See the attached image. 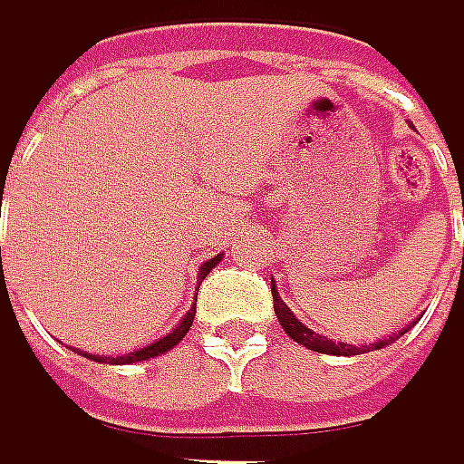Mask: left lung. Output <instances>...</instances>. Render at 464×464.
Returning a JSON list of instances; mask_svg holds the SVG:
<instances>
[{
    "label": "left lung",
    "instance_id": "left-lung-1",
    "mask_svg": "<svg viewBox=\"0 0 464 464\" xmlns=\"http://www.w3.org/2000/svg\"><path fill=\"white\" fill-rule=\"evenodd\" d=\"M272 300H275V314H277V322H280V327L288 333V338H294L296 343H303L305 349H314V352H319V354H338V357H349V354H362V352H374V349H382V346H388V343H393V341H399V335H404V333H410V327H415V322L412 324H407L404 330H399V333H393V335H388V338H382V341H374V343H369V346H352V343H343V341H327L324 335H319V333H314L311 327H305L300 319H296L294 314H291V308L280 300V294H277V288H275V280H272Z\"/></svg>",
    "mask_w": 464,
    "mask_h": 464
}]
</instances>
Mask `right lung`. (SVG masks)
Returning <instances> with one entry per match:
<instances>
[{"mask_svg":"<svg viewBox=\"0 0 464 464\" xmlns=\"http://www.w3.org/2000/svg\"><path fill=\"white\" fill-rule=\"evenodd\" d=\"M2 200V198H0ZM219 258H222V253L219 256H214V258H208L203 266H200V272H198V277L203 280L217 264H219ZM198 305V303H195ZM192 305V308H195ZM192 319H195V311H189L168 335H161V338H156L153 343H148V346H140V349H134V352H129V354H118V357H102V354H84L87 360H92V362H112V366H126V362H142V360H150V357H159V354H164V352H170L173 346H179L181 341H184V335L189 333V327H192Z\"/></svg>","mask_w":464,"mask_h":464,"instance_id":"add662e5","label":"right lung"}]
</instances>
